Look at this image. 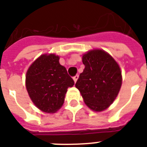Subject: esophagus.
<instances>
[{"mask_svg":"<svg viewBox=\"0 0 147 147\" xmlns=\"http://www.w3.org/2000/svg\"><path fill=\"white\" fill-rule=\"evenodd\" d=\"M78 77H79V75H78V74L75 75L74 77H73V78H74V82H75V83H76V82H77V79H78Z\"/></svg>","mask_w":147,"mask_h":147,"instance_id":"obj_1","label":"esophagus"}]
</instances>
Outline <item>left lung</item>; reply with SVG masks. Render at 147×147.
<instances>
[{
    "label": "left lung",
    "mask_w": 147,
    "mask_h": 147,
    "mask_svg": "<svg viewBox=\"0 0 147 147\" xmlns=\"http://www.w3.org/2000/svg\"><path fill=\"white\" fill-rule=\"evenodd\" d=\"M83 63L85 67L75 86L91 110H106L120 91L122 84L120 67L111 56L101 50L84 54Z\"/></svg>",
    "instance_id": "8db88e82"
}]
</instances>
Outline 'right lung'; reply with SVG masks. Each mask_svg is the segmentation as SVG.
Masks as SVG:
<instances>
[{"label": "right lung", "instance_id": "obj_1", "mask_svg": "<svg viewBox=\"0 0 147 147\" xmlns=\"http://www.w3.org/2000/svg\"><path fill=\"white\" fill-rule=\"evenodd\" d=\"M74 81L54 54L41 55L26 75V87L31 100L45 113H55L62 107L68 87Z\"/></svg>", "mask_w": 147, "mask_h": 147}]
</instances>
